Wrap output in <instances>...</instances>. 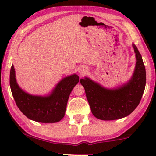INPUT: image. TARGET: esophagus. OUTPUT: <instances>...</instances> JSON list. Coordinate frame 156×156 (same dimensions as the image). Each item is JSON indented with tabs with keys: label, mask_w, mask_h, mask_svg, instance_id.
<instances>
[{
	"label": "esophagus",
	"mask_w": 156,
	"mask_h": 156,
	"mask_svg": "<svg viewBox=\"0 0 156 156\" xmlns=\"http://www.w3.org/2000/svg\"><path fill=\"white\" fill-rule=\"evenodd\" d=\"M86 73H87V69H82L80 70V74L81 76H83L84 74H86Z\"/></svg>",
	"instance_id": "obj_1"
}]
</instances>
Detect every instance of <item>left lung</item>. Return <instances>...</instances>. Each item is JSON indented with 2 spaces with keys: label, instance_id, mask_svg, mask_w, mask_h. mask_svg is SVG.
Listing matches in <instances>:
<instances>
[{
  "label": "left lung",
  "instance_id": "8db88e82",
  "mask_svg": "<svg viewBox=\"0 0 156 156\" xmlns=\"http://www.w3.org/2000/svg\"><path fill=\"white\" fill-rule=\"evenodd\" d=\"M136 57L131 79L117 89L103 88L88 78L80 79L93 115L101 120H114L129 115L140 103L146 84L145 67L137 48L133 44Z\"/></svg>",
  "mask_w": 156,
  "mask_h": 156
}]
</instances>
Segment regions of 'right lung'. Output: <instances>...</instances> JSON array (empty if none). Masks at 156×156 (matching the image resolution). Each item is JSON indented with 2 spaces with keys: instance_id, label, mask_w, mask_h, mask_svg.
I'll return each instance as SVG.
<instances>
[{
  "instance_id": "1",
  "label": "right lung",
  "mask_w": 156,
  "mask_h": 156,
  "mask_svg": "<svg viewBox=\"0 0 156 156\" xmlns=\"http://www.w3.org/2000/svg\"><path fill=\"white\" fill-rule=\"evenodd\" d=\"M78 81L79 77L72 75L61 80L49 96H34L19 87L13 65L10 70V87L16 104L28 119L39 122H58L64 117L68 98Z\"/></svg>"
}]
</instances>
